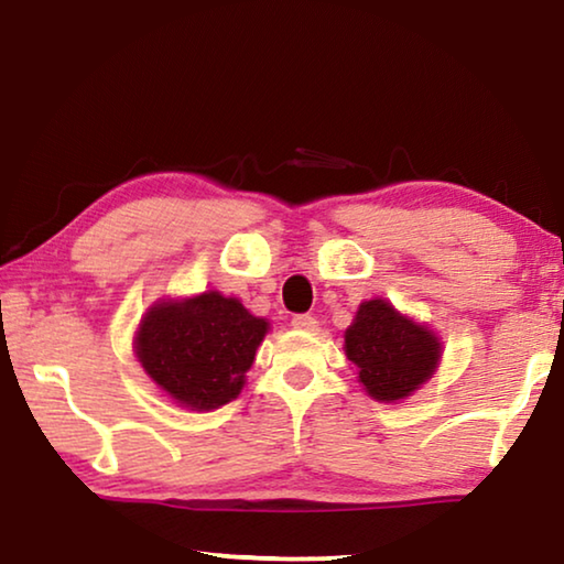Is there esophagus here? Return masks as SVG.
Listing matches in <instances>:
<instances>
[{
	"label": "esophagus",
	"mask_w": 564,
	"mask_h": 564,
	"mask_svg": "<svg viewBox=\"0 0 564 564\" xmlns=\"http://www.w3.org/2000/svg\"><path fill=\"white\" fill-rule=\"evenodd\" d=\"M292 327H297V330H317V319L312 315H294L292 317Z\"/></svg>",
	"instance_id": "1"
}]
</instances>
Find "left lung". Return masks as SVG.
<instances>
[{
    "label": "left lung",
    "mask_w": 564,
    "mask_h": 564,
    "mask_svg": "<svg viewBox=\"0 0 564 564\" xmlns=\"http://www.w3.org/2000/svg\"><path fill=\"white\" fill-rule=\"evenodd\" d=\"M345 355L372 401L398 403L413 395L441 366L444 343L383 297L358 305L345 330Z\"/></svg>",
    "instance_id": "left-lung-1"
}]
</instances>
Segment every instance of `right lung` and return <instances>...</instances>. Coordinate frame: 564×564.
Masks as SVG:
<instances>
[{
  "instance_id": "1",
  "label": "right lung",
  "mask_w": 564,
  "mask_h": 564,
  "mask_svg": "<svg viewBox=\"0 0 564 564\" xmlns=\"http://www.w3.org/2000/svg\"><path fill=\"white\" fill-rule=\"evenodd\" d=\"M270 319L241 300L206 290L163 297L145 310L133 337L135 360L159 391L186 411H214L247 383Z\"/></svg>"
}]
</instances>
